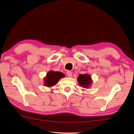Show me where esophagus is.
<instances>
[{
  "mask_svg": "<svg viewBox=\"0 0 134 134\" xmlns=\"http://www.w3.org/2000/svg\"><path fill=\"white\" fill-rule=\"evenodd\" d=\"M67 76L69 77H71L72 76V72L70 71H67Z\"/></svg>",
  "mask_w": 134,
  "mask_h": 134,
  "instance_id": "obj_1",
  "label": "esophagus"
}]
</instances>
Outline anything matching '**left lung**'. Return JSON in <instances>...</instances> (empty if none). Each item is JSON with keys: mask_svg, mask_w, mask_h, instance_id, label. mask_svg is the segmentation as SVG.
I'll list each match as a JSON object with an SVG mask.
<instances>
[{"mask_svg": "<svg viewBox=\"0 0 134 134\" xmlns=\"http://www.w3.org/2000/svg\"><path fill=\"white\" fill-rule=\"evenodd\" d=\"M77 81L80 86L84 88H88L92 82L91 77L88 74H80L77 78Z\"/></svg>", "mask_w": 134, "mask_h": 134, "instance_id": "1", "label": "left lung"}]
</instances>
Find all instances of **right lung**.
Returning a JSON list of instances; mask_svg holds the SVG:
<instances>
[{
	"label": "right lung",
	"instance_id": "right-lung-1",
	"mask_svg": "<svg viewBox=\"0 0 134 134\" xmlns=\"http://www.w3.org/2000/svg\"><path fill=\"white\" fill-rule=\"evenodd\" d=\"M64 77L65 75L61 72L50 71L44 77V86L48 87L54 86L57 84L60 79Z\"/></svg>",
	"mask_w": 134,
	"mask_h": 134
}]
</instances>
